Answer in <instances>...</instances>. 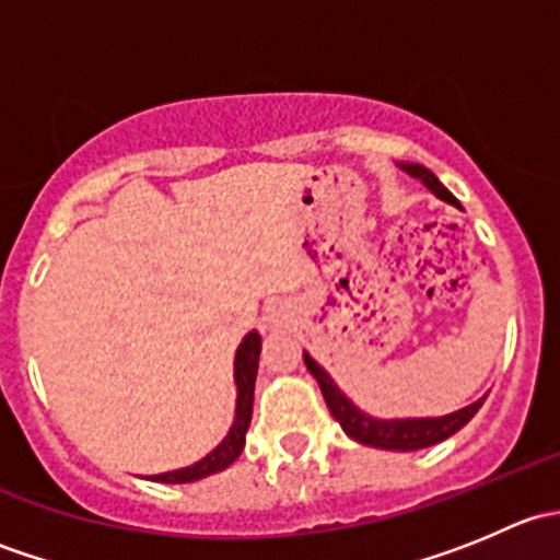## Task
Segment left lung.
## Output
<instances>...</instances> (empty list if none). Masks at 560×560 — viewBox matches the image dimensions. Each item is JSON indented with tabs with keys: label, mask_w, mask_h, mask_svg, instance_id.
Returning <instances> with one entry per match:
<instances>
[{
	"label": "left lung",
	"mask_w": 560,
	"mask_h": 560,
	"mask_svg": "<svg viewBox=\"0 0 560 560\" xmlns=\"http://www.w3.org/2000/svg\"><path fill=\"white\" fill-rule=\"evenodd\" d=\"M400 171H406L411 178L420 180L422 186L433 191L439 200L450 202V206H457V200L453 197V191L442 184L428 167L422 165H409V162H400ZM303 360H306V369L312 371L316 385H319L322 395H325V404L330 409V415L336 417L338 425L343 428L349 439L360 444H369V447H380V450H395V453H411V450H422V447H433V444L444 442L453 433L460 431L468 420L479 411V406L485 404V398L474 400V404L463 406V409L453 411V415L444 417H411V420H380V417H371L365 411H360L347 395L341 393V387L330 380L325 369L312 358L308 352H303Z\"/></svg>",
	"instance_id": "obj_1"
}]
</instances>
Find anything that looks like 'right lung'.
<instances>
[{
	"mask_svg": "<svg viewBox=\"0 0 560 560\" xmlns=\"http://www.w3.org/2000/svg\"><path fill=\"white\" fill-rule=\"evenodd\" d=\"M259 332L252 330L241 341L238 352H235V387H238V400H235V420L230 428L228 436L222 439L217 450H211L202 460L191 463L186 468H175V471L154 474L149 477L151 482H171V485H184V482H197L202 477H211V474L224 471L230 463L238 460V455L244 453L246 444V431L248 422H252V404H254V380H257V365H259Z\"/></svg>",
	"mask_w": 560,
	"mask_h": 560,
	"instance_id": "1",
	"label": "right lung"
}]
</instances>
